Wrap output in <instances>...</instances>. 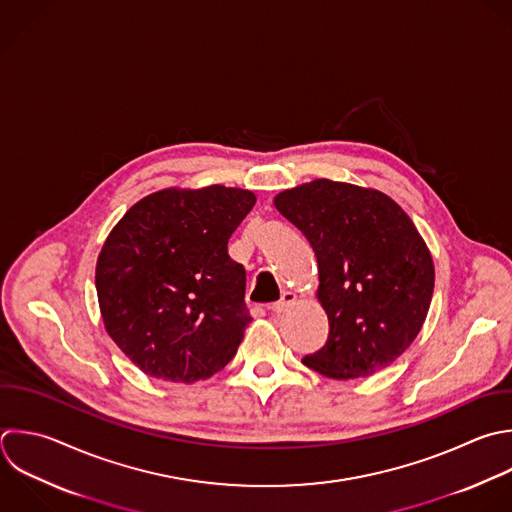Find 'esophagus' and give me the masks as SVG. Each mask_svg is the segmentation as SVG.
I'll use <instances>...</instances> for the list:
<instances>
[{
    "mask_svg": "<svg viewBox=\"0 0 512 512\" xmlns=\"http://www.w3.org/2000/svg\"><path fill=\"white\" fill-rule=\"evenodd\" d=\"M292 302H296V292H294V290H284L282 296H280V300L274 302V304H270V310L278 314V312L286 310V306H290Z\"/></svg>",
    "mask_w": 512,
    "mask_h": 512,
    "instance_id": "obj_1",
    "label": "esophagus"
}]
</instances>
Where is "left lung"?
I'll use <instances>...</instances> for the list:
<instances>
[{
    "instance_id": "left-lung-1",
    "label": "left lung",
    "mask_w": 512,
    "mask_h": 512,
    "mask_svg": "<svg viewBox=\"0 0 512 512\" xmlns=\"http://www.w3.org/2000/svg\"><path fill=\"white\" fill-rule=\"evenodd\" d=\"M274 206L310 242L326 344L302 362L336 380L390 366L418 336L434 262L410 216L384 192L318 178L276 194Z\"/></svg>"
}]
</instances>
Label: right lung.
Returning <instances> with one entry per match:
<instances>
[{"mask_svg": "<svg viewBox=\"0 0 512 512\" xmlns=\"http://www.w3.org/2000/svg\"><path fill=\"white\" fill-rule=\"evenodd\" d=\"M254 204V192L220 184L164 188L108 234L96 264L102 320L144 374L192 384L234 358L252 318L228 240Z\"/></svg>", "mask_w": 512, "mask_h": 512, "instance_id": "right-lung-1", "label": "right lung"}]
</instances>
